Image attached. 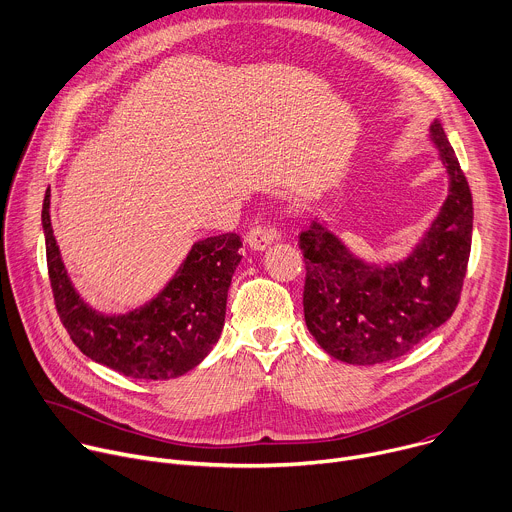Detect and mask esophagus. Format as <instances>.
Returning a JSON list of instances; mask_svg holds the SVG:
<instances>
[{"label":"esophagus","mask_w":512,"mask_h":512,"mask_svg":"<svg viewBox=\"0 0 512 512\" xmlns=\"http://www.w3.org/2000/svg\"><path fill=\"white\" fill-rule=\"evenodd\" d=\"M279 239V233L275 229H269L265 225H255L253 229L247 231V245L255 251H265L271 243H275Z\"/></svg>","instance_id":"esophagus-1"}]
</instances>
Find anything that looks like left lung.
<instances>
[{"label":"left lung","mask_w":512,"mask_h":512,"mask_svg":"<svg viewBox=\"0 0 512 512\" xmlns=\"http://www.w3.org/2000/svg\"><path fill=\"white\" fill-rule=\"evenodd\" d=\"M430 132L448 170L450 195L406 261L368 265L317 221L299 235L305 323L339 362L374 366L404 356L460 301L472 243V195L442 124L436 120Z\"/></svg>","instance_id":"left-lung-1"}]
</instances>
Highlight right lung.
<instances>
[{
	"instance_id": "1",
	"label": "right lung",
	"mask_w": 512,
	"mask_h": 512,
	"mask_svg": "<svg viewBox=\"0 0 512 512\" xmlns=\"http://www.w3.org/2000/svg\"><path fill=\"white\" fill-rule=\"evenodd\" d=\"M42 227L56 311L76 348L134 380H170L199 366L219 342L227 291L241 261L237 233L197 241L168 285L126 315H100L72 287L50 223V189Z\"/></svg>"
}]
</instances>
